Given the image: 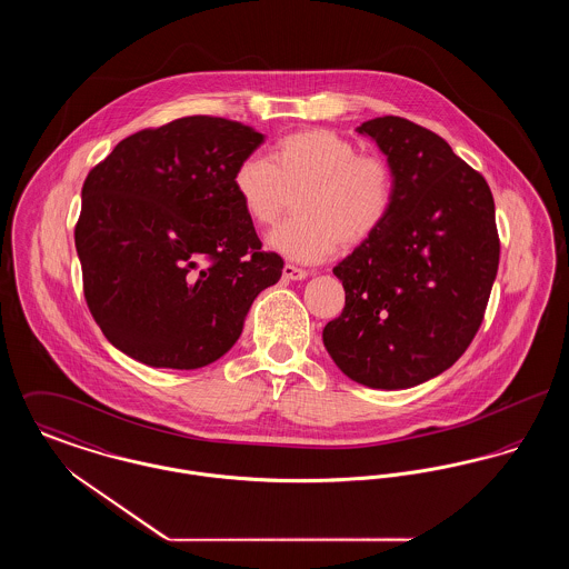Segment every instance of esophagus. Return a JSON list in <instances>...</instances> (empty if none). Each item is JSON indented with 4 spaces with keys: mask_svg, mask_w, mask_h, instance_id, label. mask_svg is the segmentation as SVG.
I'll use <instances>...</instances> for the list:
<instances>
[{
    "mask_svg": "<svg viewBox=\"0 0 569 569\" xmlns=\"http://www.w3.org/2000/svg\"><path fill=\"white\" fill-rule=\"evenodd\" d=\"M309 272L305 271V269H298L295 264H286L283 267V277L286 279H290V281H300V279H305Z\"/></svg>",
    "mask_w": 569,
    "mask_h": 569,
    "instance_id": "esophagus-1",
    "label": "esophagus"
}]
</instances>
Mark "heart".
Segmentation results:
<instances>
[{
    "label": "heart",
    "mask_w": 569,
    "mask_h": 569,
    "mask_svg": "<svg viewBox=\"0 0 569 569\" xmlns=\"http://www.w3.org/2000/svg\"><path fill=\"white\" fill-rule=\"evenodd\" d=\"M232 191L256 226H271L288 196L297 217L277 226L267 243L288 260L316 264L341 244L369 241L390 216L395 181L378 156L360 153L330 130H305L272 144L271 158L249 156L232 174Z\"/></svg>",
    "instance_id": "heart-1"
}]
</instances>
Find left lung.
Segmentation results:
<instances>
[{
  "mask_svg": "<svg viewBox=\"0 0 569 569\" xmlns=\"http://www.w3.org/2000/svg\"><path fill=\"white\" fill-rule=\"evenodd\" d=\"M356 132L386 156L395 200L332 269L346 307L322 339L348 378L401 390L450 369L485 320L499 267L495 202L485 177L431 130L388 114Z\"/></svg>",
  "mask_w": 569,
  "mask_h": 569,
  "instance_id": "left-lung-1",
  "label": "left lung"
}]
</instances>
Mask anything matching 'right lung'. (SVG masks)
<instances>
[{"instance_id": "1", "label": "right lung", "mask_w": 569, "mask_h": 569, "mask_svg": "<svg viewBox=\"0 0 569 569\" xmlns=\"http://www.w3.org/2000/svg\"><path fill=\"white\" fill-rule=\"evenodd\" d=\"M264 134L193 114L123 138L82 183V290L110 343L149 367L200 369L243 332L283 260L232 191Z\"/></svg>"}]
</instances>
